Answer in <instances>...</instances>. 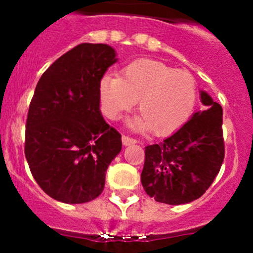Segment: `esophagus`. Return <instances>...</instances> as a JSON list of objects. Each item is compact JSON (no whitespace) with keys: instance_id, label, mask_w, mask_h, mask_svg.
Masks as SVG:
<instances>
[{"instance_id":"1","label":"esophagus","mask_w":253,"mask_h":253,"mask_svg":"<svg viewBox=\"0 0 253 253\" xmlns=\"http://www.w3.org/2000/svg\"><path fill=\"white\" fill-rule=\"evenodd\" d=\"M134 143H137V139L132 138V137H128V136H122V144L124 145L134 144Z\"/></svg>"}]
</instances>
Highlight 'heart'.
I'll return each instance as SVG.
<instances>
[{"mask_svg": "<svg viewBox=\"0 0 253 253\" xmlns=\"http://www.w3.org/2000/svg\"><path fill=\"white\" fill-rule=\"evenodd\" d=\"M197 95V83L188 71L150 58L129 62L120 78L106 75L99 82L101 110L109 119H119L138 100L141 116L132 126L152 129L157 136H168L183 126L195 110Z\"/></svg>", "mask_w": 253, "mask_h": 253, "instance_id": "b5f03b06", "label": "heart"}]
</instances>
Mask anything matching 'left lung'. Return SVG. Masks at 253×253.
<instances>
[{
  "label": "left lung",
  "mask_w": 253,
  "mask_h": 253,
  "mask_svg": "<svg viewBox=\"0 0 253 253\" xmlns=\"http://www.w3.org/2000/svg\"><path fill=\"white\" fill-rule=\"evenodd\" d=\"M201 101L206 110L195 112L172 136L145 147L141 181L157 202L177 206L197 200L220 170L223 109L206 91H201Z\"/></svg>",
  "instance_id": "1"
}]
</instances>
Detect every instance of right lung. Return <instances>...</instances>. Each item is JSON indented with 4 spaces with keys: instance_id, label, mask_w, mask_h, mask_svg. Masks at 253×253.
<instances>
[{
    "instance_id": "obj_1",
    "label": "right lung",
    "mask_w": 253,
    "mask_h": 253,
    "mask_svg": "<svg viewBox=\"0 0 253 253\" xmlns=\"http://www.w3.org/2000/svg\"><path fill=\"white\" fill-rule=\"evenodd\" d=\"M117 61L106 44L77 45L42 73L29 105L24 153L33 177L63 203H85L105 186L121 134L100 112L99 82Z\"/></svg>"
}]
</instances>
